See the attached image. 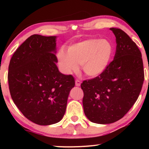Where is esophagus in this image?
Returning a JSON list of instances; mask_svg holds the SVG:
<instances>
[{
	"mask_svg": "<svg viewBox=\"0 0 149 149\" xmlns=\"http://www.w3.org/2000/svg\"><path fill=\"white\" fill-rule=\"evenodd\" d=\"M81 81L80 80H79V79H76V81H75V85H76V86L79 87L81 85Z\"/></svg>",
	"mask_w": 149,
	"mask_h": 149,
	"instance_id": "esophagus-1",
	"label": "esophagus"
}]
</instances>
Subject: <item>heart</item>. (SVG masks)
<instances>
[{
  "label": "heart",
  "instance_id": "heart-1",
  "mask_svg": "<svg viewBox=\"0 0 149 149\" xmlns=\"http://www.w3.org/2000/svg\"><path fill=\"white\" fill-rule=\"evenodd\" d=\"M113 47L106 39L91 38L68 47V52L60 49L57 54L60 68L65 74L77 71L81 65L83 72L91 77L99 76L109 67Z\"/></svg>",
  "mask_w": 149,
  "mask_h": 149
}]
</instances>
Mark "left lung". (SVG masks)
<instances>
[{"instance_id": "1", "label": "left lung", "mask_w": 149, "mask_h": 149, "mask_svg": "<svg viewBox=\"0 0 149 149\" xmlns=\"http://www.w3.org/2000/svg\"><path fill=\"white\" fill-rule=\"evenodd\" d=\"M110 30L117 42L114 60L102 74L81 85L85 115L99 124L112 123L123 117L137 100L144 79L138 46L122 30Z\"/></svg>"}]
</instances>
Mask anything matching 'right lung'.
Returning a JSON list of instances; mask_svg holds the SVG:
<instances>
[{
  "mask_svg": "<svg viewBox=\"0 0 149 149\" xmlns=\"http://www.w3.org/2000/svg\"><path fill=\"white\" fill-rule=\"evenodd\" d=\"M56 36L33 34L10 60L8 82L11 96L22 113L33 123L52 125L62 120L74 79L59 71Z\"/></svg>",
  "mask_w": 149,
  "mask_h": 149,
  "instance_id": "right-lung-1",
  "label": "right lung"
}]
</instances>
